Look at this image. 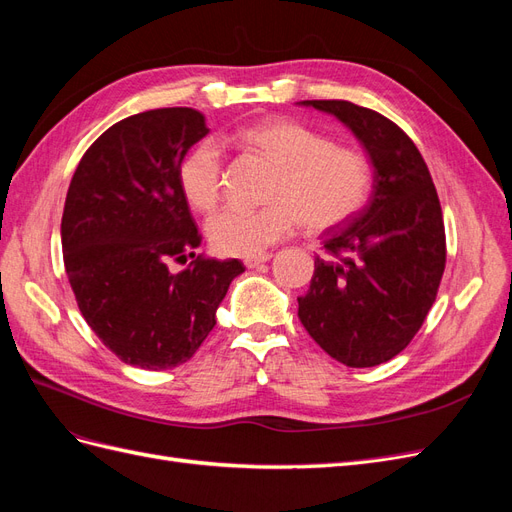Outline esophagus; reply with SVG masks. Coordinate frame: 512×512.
I'll return each instance as SVG.
<instances>
[{
  "label": "esophagus",
  "mask_w": 512,
  "mask_h": 512,
  "mask_svg": "<svg viewBox=\"0 0 512 512\" xmlns=\"http://www.w3.org/2000/svg\"><path fill=\"white\" fill-rule=\"evenodd\" d=\"M271 258V254H258V256H250V258H245L243 260V265L247 267V269H256V267H260L262 262H267Z\"/></svg>",
  "instance_id": "1"
}]
</instances>
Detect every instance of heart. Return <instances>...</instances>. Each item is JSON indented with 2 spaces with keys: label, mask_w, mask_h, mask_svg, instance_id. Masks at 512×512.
I'll list each match as a JSON object with an SVG mask.
<instances>
[{
  "label": "heart",
  "mask_w": 512,
  "mask_h": 512,
  "mask_svg": "<svg viewBox=\"0 0 512 512\" xmlns=\"http://www.w3.org/2000/svg\"><path fill=\"white\" fill-rule=\"evenodd\" d=\"M232 141L260 151L275 166L271 203L262 207L228 205L207 224V237L224 256H258L288 239L303 222L324 232L350 222L374 185V168L361 149L335 145L331 136L294 119L250 123ZM224 156L213 138H203L183 153L177 181L196 211H209L222 194Z\"/></svg>",
  "instance_id": "1"
}]
</instances>
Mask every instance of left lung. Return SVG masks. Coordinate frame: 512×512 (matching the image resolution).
Instances as JSON below:
<instances>
[{
    "label": "left lung",
    "mask_w": 512,
    "mask_h": 512,
    "mask_svg": "<svg viewBox=\"0 0 512 512\" xmlns=\"http://www.w3.org/2000/svg\"><path fill=\"white\" fill-rule=\"evenodd\" d=\"M359 138L374 164L367 207L324 237L299 320L348 367L391 361L423 327L446 265L442 207L429 168L397 123L348 100H303Z\"/></svg>",
    "instance_id": "left-lung-1"
}]
</instances>
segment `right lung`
I'll list each match as a JSON object with an SVG mask.
<instances>
[{"mask_svg":"<svg viewBox=\"0 0 512 512\" xmlns=\"http://www.w3.org/2000/svg\"><path fill=\"white\" fill-rule=\"evenodd\" d=\"M205 115L156 108L117 121L96 138L70 181L61 247L87 324L123 363L170 369L190 361L215 327V309L245 267L215 260L183 198V153L207 136ZM193 258L181 274L170 259Z\"/></svg>","mask_w":512,"mask_h":512,"instance_id":"obj_1","label":"right lung"}]
</instances>
